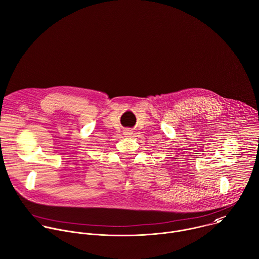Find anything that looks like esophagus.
<instances>
[{"label": "esophagus", "mask_w": 259, "mask_h": 259, "mask_svg": "<svg viewBox=\"0 0 259 259\" xmlns=\"http://www.w3.org/2000/svg\"><path fill=\"white\" fill-rule=\"evenodd\" d=\"M123 133H124V135H125L126 137H130V136L132 135V133H133V132H132V130H131V129L126 128V129L124 130V132H123Z\"/></svg>", "instance_id": "obj_1"}]
</instances>
